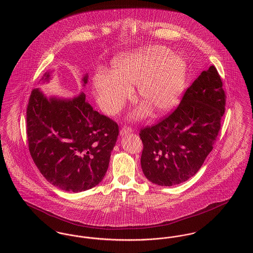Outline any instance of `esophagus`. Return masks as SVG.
I'll return each instance as SVG.
<instances>
[{"label": "esophagus", "instance_id": "esophagus-1", "mask_svg": "<svg viewBox=\"0 0 253 253\" xmlns=\"http://www.w3.org/2000/svg\"><path fill=\"white\" fill-rule=\"evenodd\" d=\"M132 132V128L129 127V126H124L122 129H121V135H124V134H127V133H131Z\"/></svg>", "mask_w": 253, "mask_h": 253}]
</instances>
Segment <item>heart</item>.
Instances as JSON below:
<instances>
[{
	"label": "heart",
	"instance_id": "b5f03b06",
	"mask_svg": "<svg viewBox=\"0 0 253 253\" xmlns=\"http://www.w3.org/2000/svg\"><path fill=\"white\" fill-rule=\"evenodd\" d=\"M187 78V64L183 58L170 54L164 46H149L135 53L118 57L112 73L98 69L94 77L97 101L105 113L115 115L132 96L130 87L137 84V96L145 105L162 115L179 101ZM147 114L140 108L134 118Z\"/></svg>",
	"mask_w": 253,
	"mask_h": 253
}]
</instances>
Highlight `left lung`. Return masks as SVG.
<instances>
[{
	"label": "left lung",
	"instance_id": "obj_1",
	"mask_svg": "<svg viewBox=\"0 0 253 253\" xmlns=\"http://www.w3.org/2000/svg\"><path fill=\"white\" fill-rule=\"evenodd\" d=\"M216 68L203 71L185 92L170 115L139 132L143 143L141 168L148 180L174 186L190 179L211 152L226 95Z\"/></svg>",
	"mask_w": 253,
	"mask_h": 253
}]
</instances>
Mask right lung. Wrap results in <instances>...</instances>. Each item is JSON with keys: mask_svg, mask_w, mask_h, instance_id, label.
Segmentation results:
<instances>
[{"mask_svg": "<svg viewBox=\"0 0 253 253\" xmlns=\"http://www.w3.org/2000/svg\"><path fill=\"white\" fill-rule=\"evenodd\" d=\"M49 80L45 73L42 81ZM87 81L86 74L84 85ZM26 133L30 155L44 178L63 191L80 193L103 179L119 125L93 110L84 93L48 98L36 88L26 109Z\"/></svg>", "mask_w": 253, "mask_h": 253, "instance_id": "right-lung-1", "label": "right lung"}]
</instances>
